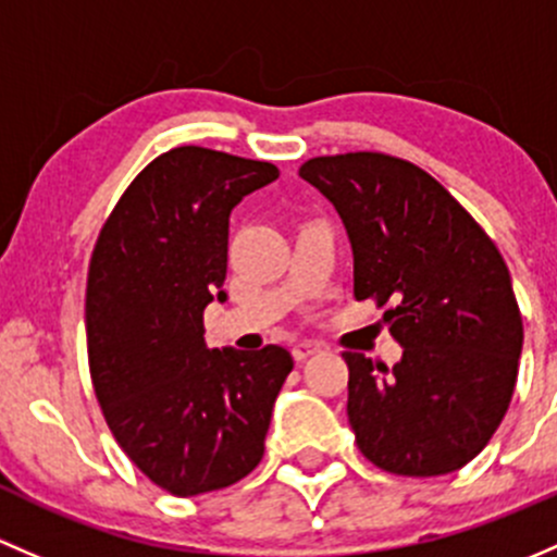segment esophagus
I'll return each instance as SVG.
<instances>
[{"label": "esophagus", "instance_id": "esophagus-1", "mask_svg": "<svg viewBox=\"0 0 557 557\" xmlns=\"http://www.w3.org/2000/svg\"><path fill=\"white\" fill-rule=\"evenodd\" d=\"M319 351H321V346L313 341H300L292 346V357H295L297 362H306L308 357H313V354H319Z\"/></svg>", "mask_w": 557, "mask_h": 557}]
</instances>
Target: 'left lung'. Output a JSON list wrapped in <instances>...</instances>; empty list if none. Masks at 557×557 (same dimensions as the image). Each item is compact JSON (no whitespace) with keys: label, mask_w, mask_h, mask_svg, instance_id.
<instances>
[{"label":"left lung","mask_w":557,"mask_h":557,"mask_svg":"<svg viewBox=\"0 0 557 557\" xmlns=\"http://www.w3.org/2000/svg\"><path fill=\"white\" fill-rule=\"evenodd\" d=\"M300 176L335 206L354 251V297H375L403 359L346 351L348 423L383 472L448 474L502 423L523 319L496 244L418 165L381 152L313 158Z\"/></svg>","instance_id":"1"}]
</instances>
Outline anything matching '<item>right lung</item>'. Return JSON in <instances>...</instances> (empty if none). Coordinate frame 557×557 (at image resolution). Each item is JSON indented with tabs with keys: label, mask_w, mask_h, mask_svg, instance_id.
Returning a JSON list of instances; mask_svg holds the SVG:
<instances>
[{
	"label": "right lung",
	"mask_w": 557,
	"mask_h": 557,
	"mask_svg": "<svg viewBox=\"0 0 557 557\" xmlns=\"http://www.w3.org/2000/svg\"><path fill=\"white\" fill-rule=\"evenodd\" d=\"M278 180L262 160L176 147L154 158L96 240L85 330L96 397L125 456L163 491L198 496L260 463L292 354L209 348L225 302L227 227L244 195Z\"/></svg>",
	"instance_id": "add662e5"
}]
</instances>
